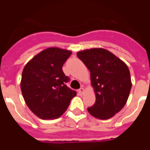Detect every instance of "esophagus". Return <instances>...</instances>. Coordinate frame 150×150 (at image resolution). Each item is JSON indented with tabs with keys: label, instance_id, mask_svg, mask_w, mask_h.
I'll return each mask as SVG.
<instances>
[{
	"label": "esophagus",
	"instance_id": "1",
	"mask_svg": "<svg viewBox=\"0 0 150 150\" xmlns=\"http://www.w3.org/2000/svg\"><path fill=\"white\" fill-rule=\"evenodd\" d=\"M85 92V90L83 88H80L79 89V95H83Z\"/></svg>",
	"mask_w": 150,
	"mask_h": 150
}]
</instances>
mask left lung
Masks as SVG:
<instances>
[{"label":"left lung","mask_w":150,"mask_h":150,"mask_svg":"<svg viewBox=\"0 0 150 150\" xmlns=\"http://www.w3.org/2000/svg\"><path fill=\"white\" fill-rule=\"evenodd\" d=\"M77 56L91 72V83L96 95V103L88 108V112L97 119H109L128 100L132 88L128 66L103 48L81 50Z\"/></svg>","instance_id":"8db88e82"}]
</instances>
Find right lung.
I'll return each instance as SVG.
<instances>
[{
	"mask_svg": "<svg viewBox=\"0 0 150 150\" xmlns=\"http://www.w3.org/2000/svg\"><path fill=\"white\" fill-rule=\"evenodd\" d=\"M71 53L68 50L49 47L25 66L21 75V93L29 108L41 119L59 118L76 96L75 91L66 85L69 78L62 69Z\"/></svg>",
	"mask_w": 150,
	"mask_h": 150,
	"instance_id": "1",
	"label": "right lung"
}]
</instances>
